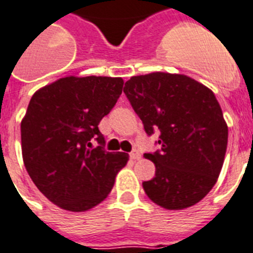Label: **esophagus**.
<instances>
[{"mask_svg":"<svg viewBox=\"0 0 253 253\" xmlns=\"http://www.w3.org/2000/svg\"><path fill=\"white\" fill-rule=\"evenodd\" d=\"M130 158H132L133 161H137V159L141 158V154H139L137 150H133L132 153H130Z\"/></svg>","mask_w":253,"mask_h":253,"instance_id":"esophagus-1","label":"esophagus"}]
</instances>
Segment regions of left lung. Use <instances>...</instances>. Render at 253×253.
Returning <instances> with one entry per match:
<instances>
[{"instance_id": "obj_1", "label": "left lung", "mask_w": 253, "mask_h": 253, "mask_svg": "<svg viewBox=\"0 0 253 253\" xmlns=\"http://www.w3.org/2000/svg\"><path fill=\"white\" fill-rule=\"evenodd\" d=\"M124 92L145 132H161V149L143 154L155 165L145 193L167 210L193 207L217 183L227 149L229 128L214 92L191 77L163 72L132 77Z\"/></svg>"}]
</instances>
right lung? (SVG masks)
<instances>
[{"mask_svg": "<svg viewBox=\"0 0 253 253\" xmlns=\"http://www.w3.org/2000/svg\"><path fill=\"white\" fill-rule=\"evenodd\" d=\"M120 77H65L32 95L21 123L28 175L50 203L69 211L100 204L129 159L103 149L98 125L123 92ZM95 138L100 147L91 149Z\"/></svg>", "mask_w": 253, "mask_h": 253, "instance_id": "1", "label": "right lung"}]
</instances>
